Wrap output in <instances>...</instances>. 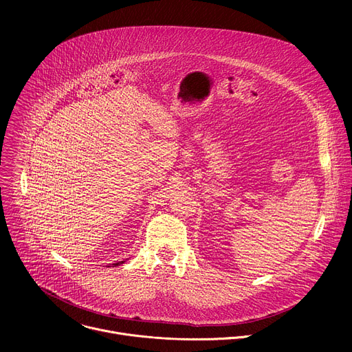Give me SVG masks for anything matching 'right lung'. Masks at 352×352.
<instances>
[{
  "mask_svg": "<svg viewBox=\"0 0 352 352\" xmlns=\"http://www.w3.org/2000/svg\"><path fill=\"white\" fill-rule=\"evenodd\" d=\"M122 263H125V261H122V262H118V263H114L113 266H120V265H122Z\"/></svg>",
  "mask_w": 352,
  "mask_h": 352,
  "instance_id": "right-lung-1",
  "label": "right lung"
}]
</instances>
